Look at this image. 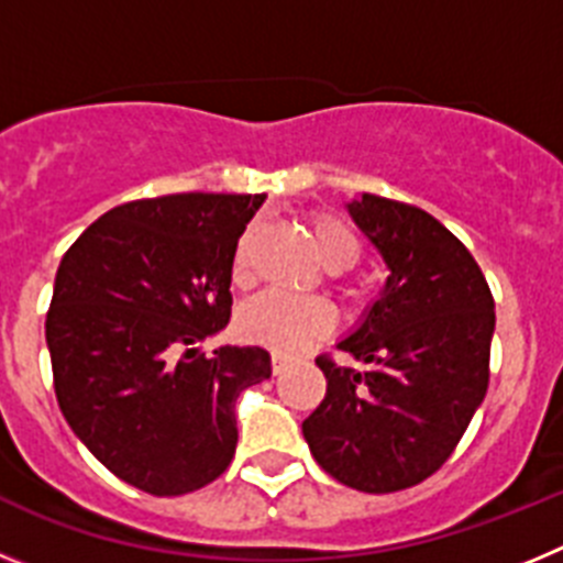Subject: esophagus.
<instances>
[{"label":"esophagus","instance_id":"esophagus-1","mask_svg":"<svg viewBox=\"0 0 563 563\" xmlns=\"http://www.w3.org/2000/svg\"><path fill=\"white\" fill-rule=\"evenodd\" d=\"M271 363H273V375H282V372H285L287 366H290V357L282 355V352H273Z\"/></svg>","mask_w":563,"mask_h":563}]
</instances>
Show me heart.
I'll return each instance as SVG.
<instances>
[{"mask_svg":"<svg viewBox=\"0 0 563 563\" xmlns=\"http://www.w3.org/2000/svg\"><path fill=\"white\" fill-rule=\"evenodd\" d=\"M312 242L318 256L332 271L352 267L361 256V239L346 222L330 213H316L310 220ZM251 242L253 228L242 231L231 253V282L236 287L251 285ZM335 307L318 296H285V292H265L253 298L239 312V332L258 346H267L282 355H298L324 341L335 330Z\"/></svg>","mask_w":563,"mask_h":563,"instance_id":"heart-1","label":"heart"}]
</instances>
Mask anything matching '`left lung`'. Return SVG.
<instances>
[{"label":"left lung","mask_w":563,"mask_h":563,"mask_svg":"<svg viewBox=\"0 0 563 563\" xmlns=\"http://www.w3.org/2000/svg\"><path fill=\"white\" fill-rule=\"evenodd\" d=\"M350 213L389 278L338 343L355 363L316 357L327 395L301 431L332 479L395 494L449 462L485 400L494 296L471 251L422 208L363 194Z\"/></svg>","instance_id":"left-lung-1"}]
</instances>
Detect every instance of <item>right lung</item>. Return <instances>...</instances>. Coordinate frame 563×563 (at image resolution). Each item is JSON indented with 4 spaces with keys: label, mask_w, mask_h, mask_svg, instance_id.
Listing matches in <instances>:
<instances>
[{
    "label": "right lung",
    "mask_w": 563,
    "mask_h": 563,
    "mask_svg": "<svg viewBox=\"0 0 563 563\" xmlns=\"http://www.w3.org/2000/svg\"><path fill=\"white\" fill-rule=\"evenodd\" d=\"M265 194H166L96 220L64 253L47 332L69 429L118 479L183 496L225 474L236 397L271 377L262 346L197 343L231 321V253Z\"/></svg>",
    "instance_id": "1"
}]
</instances>
